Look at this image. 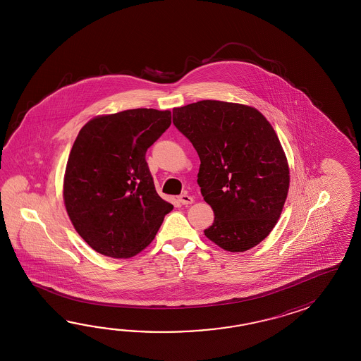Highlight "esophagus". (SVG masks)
<instances>
[{
	"mask_svg": "<svg viewBox=\"0 0 361 361\" xmlns=\"http://www.w3.org/2000/svg\"><path fill=\"white\" fill-rule=\"evenodd\" d=\"M179 201H180L183 205H191V204H193V197H191V196L187 195V193H183V195L179 196Z\"/></svg>",
	"mask_w": 361,
	"mask_h": 361,
	"instance_id": "1",
	"label": "esophagus"
}]
</instances>
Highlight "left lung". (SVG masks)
<instances>
[{
    "instance_id": "8db88e82",
    "label": "left lung",
    "mask_w": 361,
    "mask_h": 361,
    "mask_svg": "<svg viewBox=\"0 0 361 361\" xmlns=\"http://www.w3.org/2000/svg\"><path fill=\"white\" fill-rule=\"evenodd\" d=\"M173 123L199 154L197 183L214 212L205 236L227 252L258 245L274 230L289 191V165L257 108L200 100L173 109Z\"/></svg>"
}]
</instances>
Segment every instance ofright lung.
<instances>
[{
	"label": "right lung",
	"instance_id": "right-lung-1",
	"mask_svg": "<svg viewBox=\"0 0 361 361\" xmlns=\"http://www.w3.org/2000/svg\"><path fill=\"white\" fill-rule=\"evenodd\" d=\"M171 123L170 111L126 109L85 123L69 152L63 200L95 252L130 258L152 243L173 205L154 190L146 152Z\"/></svg>",
	"mask_w": 361,
	"mask_h": 361
}]
</instances>
